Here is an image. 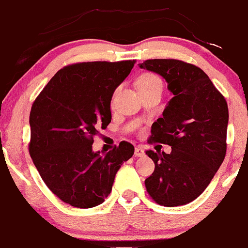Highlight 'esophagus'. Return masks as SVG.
<instances>
[{
  "instance_id": "obj_1",
  "label": "esophagus",
  "mask_w": 248,
  "mask_h": 248,
  "mask_svg": "<svg viewBox=\"0 0 248 248\" xmlns=\"http://www.w3.org/2000/svg\"><path fill=\"white\" fill-rule=\"evenodd\" d=\"M134 155H135L136 157H142V156L144 155V149L141 147H136L135 152H134Z\"/></svg>"
}]
</instances>
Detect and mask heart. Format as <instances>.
Masks as SVG:
<instances>
[{"label":"heart","instance_id":"b5f03b06","mask_svg":"<svg viewBox=\"0 0 248 248\" xmlns=\"http://www.w3.org/2000/svg\"><path fill=\"white\" fill-rule=\"evenodd\" d=\"M138 85L140 90H143V88H152L155 86L162 87V80L160 79V77L156 76L155 73L146 72L140 76V78H139L138 80Z\"/></svg>","mask_w":248,"mask_h":248}]
</instances>
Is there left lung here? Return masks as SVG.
Returning <instances> with one entry per match:
<instances>
[{
	"label": "left lung",
	"instance_id": "8db88e82",
	"mask_svg": "<svg viewBox=\"0 0 248 248\" xmlns=\"http://www.w3.org/2000/svg\"><path fill=\"white\" fill-rule=\"evenodd\" d=\"M163 77L173 96L152 126V141L171 153L146 154L155 170L144 181L149 196L163 206L195 201L206 189L226 155L227 102L196 65L177 59H148L140 64Z\"/></svg>",
	"mask_w": 248,
	"mask_h": 248
}]
</instances>
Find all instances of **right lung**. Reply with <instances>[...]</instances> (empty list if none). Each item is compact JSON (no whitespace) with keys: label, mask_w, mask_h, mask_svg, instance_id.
I'll list each match as a JSON object with an SVG mask.
<instances>
[{"label":"right lung","mask_w":248,"mask_h":248,"mask_svg":"<svg viewBox=\"0 0 248 248\" xmlns=\"http://www.w3.org/2000/svg\"><path fill=\"white\" fill-rule=\"evenodd\" d=\"M135 61L67 65L51 78L30 112L29 153L46 186L79 209L101 204L112 191L118 170L134 154L122 141L105 155L92 150L93 136L110 120L115 88Z\"/></svg>","instance_id":"add662e5"}]
</instances>
